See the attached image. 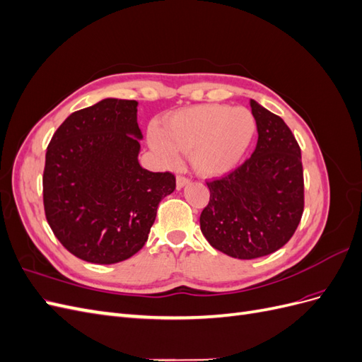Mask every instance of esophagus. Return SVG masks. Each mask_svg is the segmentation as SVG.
Here are the masks:
<instances>
[{
  "label": "esophagus",
  "instance_id": "1",
  "mask_svg": "<svg viewBox=\"0 0 362 362\" xmlns=\"http://www.w3.org/2000/svg\"><path fill=\"white\" fill-rule=\"evenodd\" d=\"M189 182H190V178H189V177H184V175H178V177H177V187H178V189L184 187V185L189 184Z\"/></svg>",
  "mask_w": 362,
  "mask_h": 362
}]
</instances>
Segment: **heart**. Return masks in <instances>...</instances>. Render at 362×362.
Returning a JSON list of instances; mask_svg holds the SVG:
<instances>
[{
	"label": "heart",
	"instance_id": "heart-1",
	"mask_svg": "<svg viewBox=\"0 0 362 362\" xmlns=\"http://www.w3.org/2000/svg\"><path fill=\"white\" fill-rule=\"evenodd\" d=\"M255 117L245 107L202 104L166 117L163 128L149 129V145L166 164H177L190 151L193 168L221 175L235 168L255 136Z\"/></svg>",
	"mask_w": 362,
	"mask_h": 362
}]
</instances>
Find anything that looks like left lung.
Here are the masks:
<instances>
[{
    "mask_svg": "<svg viewBox=\"0 0 362 362\" xmlns=\"http://www.w3.org/2000/svg\"><path fill=\"white\" fill-rule=\"evenodd\" d=\"M257 148L238 168L208 180L201 231L214 249L238 259L266 257L293 237L303 213L300 146L284 120L254 100Z\"/></svg>",
    "mask_w": 362,
    "mask_h": 362,
    "instance_id": "8db88e82",
    "label": "left lung"
}]
</instances>
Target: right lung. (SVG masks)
I'll use <instances>...</instances> for the list:
<instances>
[{"label":"right lung","instance_id":"obj_1","mask_svg":"<svg viewBox=\"0 0 362 362\" xmlns=\"http://www.w3.org/2000/svg\"><path fill=\"white\" fill-rule=\"evenodd\" d=\"M137 101L108 98L74 112L54 133L43 169V208L72 255L115 264L145 246L175 175L139 164Z\"/></svg>","mask_w":362,"mask_h":362}]
</instances>
